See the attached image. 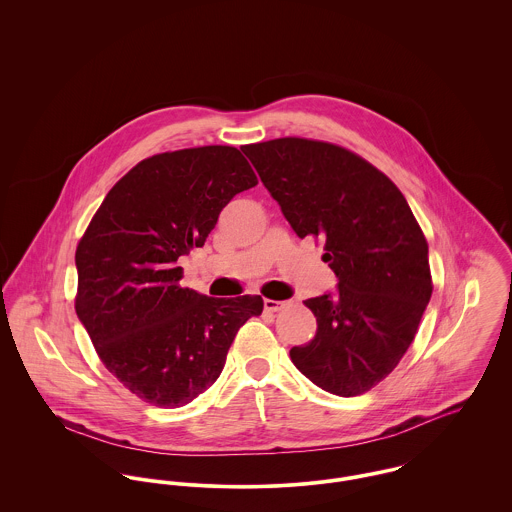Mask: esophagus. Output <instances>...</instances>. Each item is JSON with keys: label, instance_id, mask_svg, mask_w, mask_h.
<instances>
[{"label": "esophagus", "instance_id": "obj_1", "mask_svg": "<svg viewBox=\"0 0 512 512\" xmlns=\"http://www.w3.org/2000/svg\"><path fill=\"white\" fill-rule=\"evenodd\" d=\"M263 304H265V310H267V312H279L281 308H284V304H286V302H283V300H271V298H265V302H263Z\"/></svg>", "mask_w": 512, "mask_h": 512}]
</instances>
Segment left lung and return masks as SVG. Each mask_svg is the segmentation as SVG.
I'll use <instances>...</instances> for the list:
<instances>
[{
  "label": "left lung",
  "mask_w": 512,
  "mask_h": 512,
  "mask_svg": "<svg viewBox=\"0 0 512 512\" xmlns=\"http://www.w3.org/2000/svg\"><path fill=\"white\" fill-rule=\"evenodd\" d=\"M261 182L300 239L322 237L336 292L308 298L318 330L292 347L320 389L355 397L381 383L414 340L432 296L428 243L402 192L355 153L283 137L245 145Z\"/></svg>",
  "instance_id": "left-lung-1"
}]
</instances>
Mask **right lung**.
I'll list each match as a JSON object with an SVG mask.
<instances>
[{"mask_svg": "<svg viewBox=\"0 0 512 512\" xmlns=\"http://www.w3.org/2000/svg\"><path fill=\"white\" fill-rule=\"evenodd\" d=\"M257 184L228 145L149 157L104 198L76 249V314L106 369L135 397L188 404L220 377L261 296L182 288L178 259L202 247L229 200Z\"/></svg>", "mask_w": 512, "mask_h": 512, "instance_id": "obj_1", "label": "right lung"}]
</instances>
